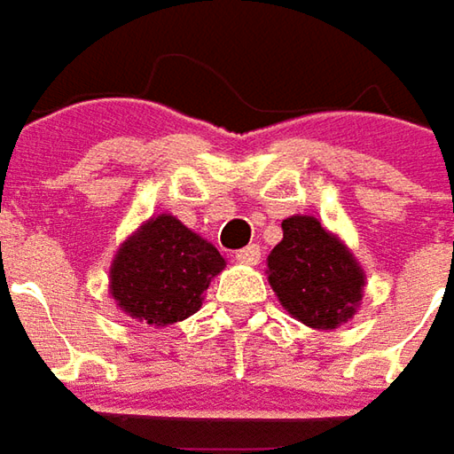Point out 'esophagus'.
<instances>
[{
  "label": "esophagus",
  "instance_id": "34e87169",
  "mask_svg": "<svg viewBox=\"0 0 454 454\" xmlns=\"http://www.w3.org/2000/svg\"><path fill=\"white\" fill-rule=\"evenodd\" d=\"M259 259H262V248L256 247V244H251V247L241 248V251H236V262L239 264H259Z\"/></svg>",
  "mask_w": 454,
  "mask_h": 454
}]
</instances>
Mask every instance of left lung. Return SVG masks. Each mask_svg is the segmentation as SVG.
Wrapping results in <instances>:
<instances>
[{
    "label": "left lung",
    "instance_id": "8db88e82",
    "mask_svg": "<svg viewBox=\"0 0 454 454\" xmlns=\"http://www.w3.org/2000/svg\"><path fill=\"white\" fill-rule=\"evenodd\" d=\"M285 239L266 259L269 285L292 317L317 330L348 323L364 297V269L312 215L282 221Z\"/></svg>",
    "mask_w": 454,
    "mask_h": 454
}]
</instances>
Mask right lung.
I'll return each mask as SVG.
<instances>
[{
	"mask_svg": "<svg viewBox=\"0 0 454 454\" xmlns=\"http://www.w3.org/2000/svg\"><path fill=\"white\" fill-rule=\"evenodd\" d=\"M226 259L175 215L149 218L114 256L109 289L119 309L154 327L198 312L203 292Z\"/></svg>",
	"mask_w": 454,
	"mask_h": 454,
	"instance_id": "1",
	"label": "right lung"
}]
</instances>
